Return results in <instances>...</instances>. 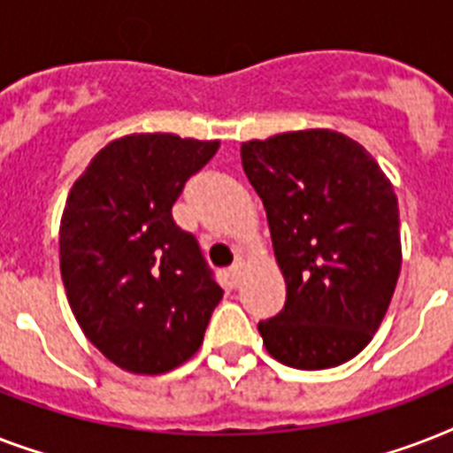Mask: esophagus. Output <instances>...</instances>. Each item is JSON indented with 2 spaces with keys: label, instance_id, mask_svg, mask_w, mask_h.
<instances>
[{
  "label": "esophagus",
  "instance_id": "34e87169",
  "mask_svg": "<svg viewBox=\"0 0 453 453\" xmlns=\"http://www.w3.org/2000/svg\"><path fill=\"white\" fill-rule=\"evenodd\" d=\"M227 280H230V284L233 287H237L242 280V263H237V265H233V268L227 270Z\"/></svg>",
  "mask_w": 453,
  "mask_h": 453
}]
</instances>
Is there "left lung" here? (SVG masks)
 <instances>
[{
    "label": "left lung",
    "instance_id": "left-lung-1",
    "mask_svg": "<svg viewBox=\"0 0 453 453\" xmlns=\"http://www.w3.org/2000/svg\"><path fill=\"white\" fill-rule=\"evenodd\" d=\"M287 282L280 315L258 322L265 350L294 369H329L366 348L402 268L393 183L369 152L329 129L242 143Z\"/></svg>",
    "mask_w": 453,
    "mask_h": 453
}]
</instances>
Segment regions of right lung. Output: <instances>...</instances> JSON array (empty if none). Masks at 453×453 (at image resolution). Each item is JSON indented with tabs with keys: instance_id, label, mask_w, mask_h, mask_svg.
I'll return each mask as SVG.
<instances>
[{
	"instance_id": "right-lung-1",
	"label": "right lung",
	"mask_w": 453,
	"mask_h": 453,
	"mask_svg": "<svg viewBox=\"0 0 453 453\" xmlns=\"http://www.w3.org/2000/svg\"><path fill=\"white\" fill-rule=\"evenodd\" d=\"M219 141L131 134L74 180L60 275L84 336L124 372L166 373L199 350L223 289L171 206Z\"/></svg>"
}]
</instances>
